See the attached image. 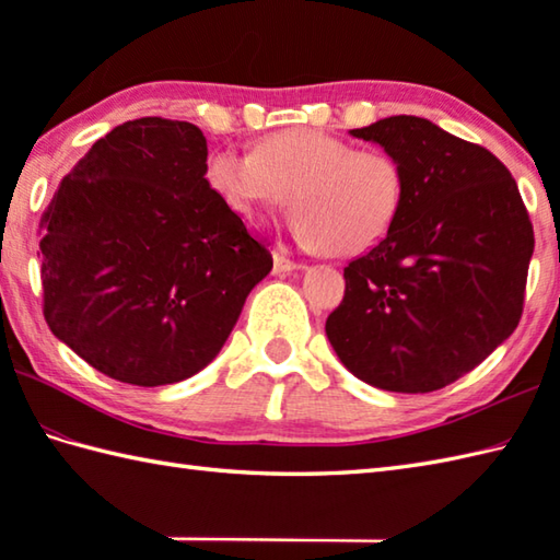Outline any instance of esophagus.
<instances>
[{
    "instance_id": "34e87169",
    "label": "esophagus",
    "mask_w": 560,
    "mask_h": 560,
    "mask_svg": "<svg viewBox=\"0 0 560 560\" xmlns=\"http://www.w3.org/2000/svg\"><path fill=\"white\" fill-rule=\"evenodd\" d=\"M295 269H303V265H299V261H293L287 255V249H283V247L273 249V271H277V273H289V271H295Z\"/></svg>"
}]
</instances>
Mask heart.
<instances>
[{
    "label": "heart",
    "mask_w": 560,
    "mask_h": 560,
    "mask_svg": "<svg viewBox=\"0 0 560 560\" xmlns=\"http://www.w3.org/2000/svg\"><path fill=\"white\" fill-rule=\"evenodd\" d=\"M205 180L243 219L287 205L291 195V235L335 257L363 255L383 243L407 197V175L392 153L355 149L307 127L267 135L253 153L211 151Z\"/></svg>",
    "instance_id": "1"
}]
</instances>
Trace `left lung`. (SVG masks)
Masks as SVG:
<instances>
[{
	"label": "left lung",
	"instance_id": "obj_1",
	"mask_svg": "<svg viewBox=\"0 0 560 560\" xmlns=\"http://www.w3.org/2000/svg\"><path fill=\"white\" fill-rule=\"evenodd\" d=\"M351 135L401 163L407 197L385 241L343 269L327 339L368 385L433 392L515 331L534 253L529 213L491 151L431 120L395 115Z\"/></svg>",
	"mask_w": 560,
	"mask_h": 560
}]
</instances>
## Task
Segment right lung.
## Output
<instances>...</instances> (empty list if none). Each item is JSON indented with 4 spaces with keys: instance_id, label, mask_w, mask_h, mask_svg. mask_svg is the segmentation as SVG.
<instances>
[{
    "instance_id": "1",
    "label": "right lung",
    "mask_w": 560,
    "mask_h": 560,
    "mask_svg": "<svg viewBox=\"0 0 560 560\" xmlns=\"http://www.w3.org/2000/svg\"><path fill=\"white\" fill-rule=\"evenodd\" d=\"M192 122L117 125L62 177L40 219L43 315L103 375L159 387L217 359L269 249L205 180Z\"/></svg>"
}]
</instances>
